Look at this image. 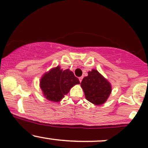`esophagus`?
I'll list each match as a JSON object with an SVG mask.
<instances>
[{"instance_id":"34e87169","label":"esophagus","mask_w":148,"mask_h":148,"mask_svg":"<svg viewBox=\"0 0 148 148\" xmlns=\"http://www.w3.org/2000/svg\"><path fill=\"white\" fill-rule=\"evenodd\" d=\"M79 82H82V79H83V77H79Z\"/></svg>"}]
</instances>
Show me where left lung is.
<instances>
[{"label":"left lung","instance_id":"obj_1","mask_svg":"<svg viewBox=\"0 0 148 148\" xmlns=\"http://www.w3.org/2000/svg\"><path fill=\"white\" fill-rule=\"evenodd\" d=\"M86 99L95 105H103L112 92L111 84L96 69L88 72L81 83Z\"/></svg>","mask_w":148,"mask_h":148}]
</instances>
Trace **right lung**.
Here are the masks:
<instances>
[{
  "instance_id": "1",
  "label": "right lung",
  "mask_w": 148,
  "mask_h": 148,
  "mask_svg": "<svg viewBox=\"0 0 148 148\" xmlns=\"http://www.w3.org/2000/svg\"><path fill=\"white\" fill-rule=\"evenodd\" d=\"M79 84V79L72 71L69 69L62 70L58 66L43 74L40 80V88L45 98L58 103L64 98L71 88Z\"/></svg>"
}]
</instances>
